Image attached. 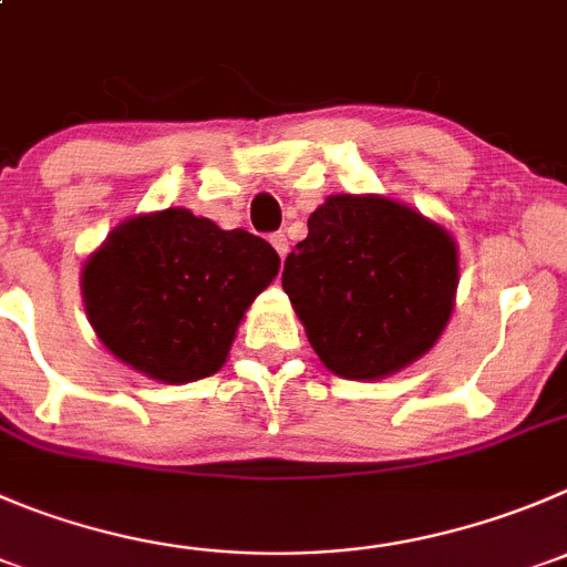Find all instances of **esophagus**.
<instances>
[{"label":"esophagus","mask_w":567,"mask_h":567,"mask_svg":"<svg viewBox=\"0 0 567 567\" xmlns=\"http://www.w3.org/2000/svg\"><path fill=\"white\" fill-rule=\"evenodd\" d=\"M269 241H272V247L275 250H278V256L280 258H287V252H289V239L284 234H272L269 236Z\"/></svg>","instance_id":"esophagus-1"}]
</instances>
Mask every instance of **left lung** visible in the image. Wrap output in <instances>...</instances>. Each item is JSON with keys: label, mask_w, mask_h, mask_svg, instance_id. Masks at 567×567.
I'll use <instances>...</instances> for the list:
<instances>
[{"label": "left lung", "mask_w": 567, "mask_h": 567, "mask_svg": "<svg viewBox=\"0 0 567 567\" xmlns=\"http://www.w3.org/2000/svg\"><path fill=\"white\" fill-rule=\"evenodd\" d=\"M280 284L333 375L379 381L442 337L460 287V247L406 203L331 194L309 217Z\"/></svg>", "instance_id": "left-lung-1"}]
</instances>
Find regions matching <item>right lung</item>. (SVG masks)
Here are the masks:
<instances>
[{
	"label": "right lung",
	"mask_w": 567,
	"mask_h": 567,
	"mask_svg": "<svg viewBox=\"0 0 567 567\" xmlns=\"http://www.w3.org/2000/svg\"><path fill=\"white\" fill-rule=\"evenodd\" d=\"M278 252L188 208L138 214L107 234L80 272L96 339L161 384H188L228 361L245 311L275 280Z\"/></svg>",
	"instance_id": "right-lung-1"
}]
</instances>
